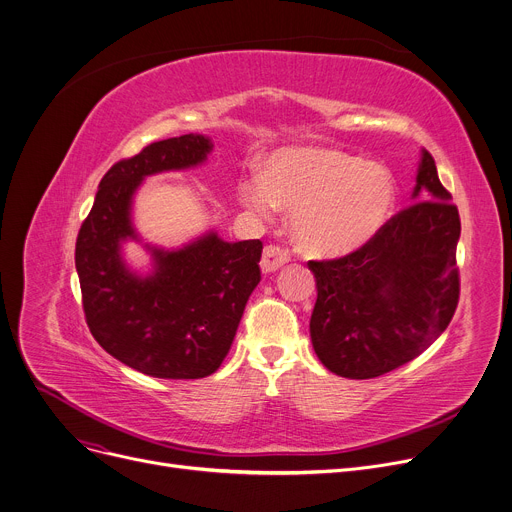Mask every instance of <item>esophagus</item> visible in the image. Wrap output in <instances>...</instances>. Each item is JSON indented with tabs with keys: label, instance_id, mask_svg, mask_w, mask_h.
<instances>
[{
	"label": "esophagus",
	"instance_id": "34e87169",
	"mask_svg": "<svg viewBox=\"0 0 512 512\" xmlns=\"http://www.w3.org/2000/svg\"><path fill=\"white\" fill-rule=\"evenodd\" d=\"M288 261H290V253L286 249L277 247V245H267L263 249L261 269H263V273H273V271H277L280 267H284Z\"/></svg>",
	"mask_w": 512,
	"mask_h": 512
}]
</instances>
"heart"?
Listing matches in <instances>:
<instances>
[{
    "instance_id": "b5f03b06",
    "label": "heart",
    "mask_w": 512,
    "mask_h": 512,
    "mask_svg": "<svg viewBox=\"0 0 512 512\" xmlns=\"http://www.w3.org/2000/svg\"><path fill=\"white\" fill-rule=\"evenodd\" d=\"M239 198L255 214L294 210V239L310 255H345L374 239L396 206L392 173L337 149L275 153L263 177L243 179Z\"/></svg>"
}]
</instances>
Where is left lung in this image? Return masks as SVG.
Returning a JSON list of instances; mask_svg holds the SVG:
<instances>
[{
    "label": "left lung",
    "instance_id": "obj_1",
    "mask_svg": "<svg viewBox=\"0 0 512 512\" xmlns=\"http://www.w3.org/2000/svg\"><path fill=\"white\" fill-rule=\"evenodd\" d=\"M412 196L416 202L363 247L308 261L318 288L312 347L341 378H378L412 361L455 314L461 222L429 151H423Z\"/></svg>",
    "mask_w": 512,
    "mask_h": 512
}]
</instances>
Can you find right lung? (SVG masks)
Returning a JSON list of instances; mask_svg holds the SVG:
<instances>
[{"instance_id": "right-lung-1", "label": "right lung", "mask_w": 512, "mask_h": 512, "mask_svg": "<svg viewBox=\"0 0 512 512\" xmlns=\"http://www.w3.org/2000/svg\"><path fill=\"white\" fill-rule=\"evenodd\" d=\"M210 149V138L183 134L114 163L77 235L75 267L91 335L112 357L153 378L214 374L261 280L263 243H226L214 232L179 251L153 249L155 271L147 277L122 261L120 243L136 239L130 202L138 183L198 165Z\"/></svg>"}]
</instances>
